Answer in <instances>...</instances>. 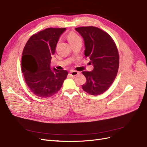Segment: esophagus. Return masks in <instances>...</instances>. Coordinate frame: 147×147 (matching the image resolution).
Here are the masks:
<instances>
[{
    "mask_svg": "<svg viewBox=\"0 0 147 147\" xmlns=\"http://www.w3.org/2000/svg\"><path fill=\"white\" fill-rule=\"evenodd\" d=\"M78 74H79V73L78 71H76L71 70L70 71V74H71V76H77Z\"/></svg>",
    "mask_w": 147,
    "mask_h": 147,
    "instance_id": "34e87169",
    "label": "esophagus"
}]
</instances>
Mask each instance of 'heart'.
Masks as SVG:
<instances>
[{
    "instance_id": "1",
    "label": "heart",
    "mask_w": 147,
    "mask_h": 147,
    "mask_svg": "<svg viewBox=\"0 0 147 147\" xmlns=\"http://www.w3.org/2000/svg\"><path fill=\"white\" fill-rule=\"evenodd\" d=\"M67 38L71 45H73L78 42H82V38L78 34L75 32H70L67 35Z\"/></svg>"
}]
</instances>
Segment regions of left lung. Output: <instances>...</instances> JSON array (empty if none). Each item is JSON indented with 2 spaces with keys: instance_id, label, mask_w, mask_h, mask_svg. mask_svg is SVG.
Segmentation results:
<instances>
[{
  "instance_id": "8db88e82",
  "label": "left lung",
  "mask_w": 147,
  "mask_h": 147,
  "mask_svg": "<svg viewBox=\"0 0 147 147\" xmlns=\"http://www.w3.org/2000/svg\"><path fill=\"white\" fill-rule=\"evenodd\" d=\"M75 30L84 40V54L93 65L92 71H83L87 82L84 90L96 96L105 93L117 76L119 67V54L115 42L106 32L93 26L80 27Z\"/></svg>"
}]
</instances>
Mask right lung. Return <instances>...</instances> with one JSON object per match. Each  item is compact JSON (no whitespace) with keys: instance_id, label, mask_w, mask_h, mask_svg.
<instances>
[{"instance_id":"1","label":"right lung","mask_w":147,"mask_h":147,"mask_svg":"<svg viewBox=\"0 0 147 147\" xmlns=\"http://www.w3.org/2000/svg\"><path fill=\"white\" fill-rule=\"evenodd\" d=\"M66 28H48L33 35L24 48L21 68L26 82L35 95L45 98L57 93L68 73L51 69L52 55Z\"/></svg>"}]
</instances>
